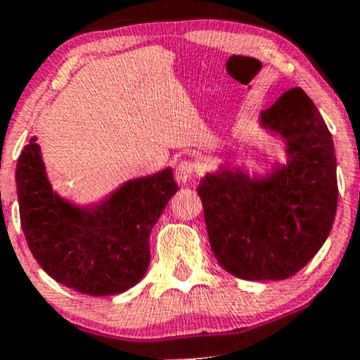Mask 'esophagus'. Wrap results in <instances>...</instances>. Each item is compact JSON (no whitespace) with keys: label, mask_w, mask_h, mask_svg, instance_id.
Here are the masks:
<instances>
[{"label":"esophagus","mask_w":360,"mask_h":360,"mask_svg":"<svg viewBox=\"0 0 360 360\" xmlns=\"http://www.w3.org/2000/svg\"><path fill=\"white\" fill-rule=\"evenodd\" d=\"M194 174H196V164L193 160H183V162L177 164L176 171H174V177L177 181V184L184 186L188 184L189 181L193 179Z\"/></svg>","instance_id":"1"}]
</instances>
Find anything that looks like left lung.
Segmentation results:
<instances>
[{"mask_svg": "<svg viewBox=\"0 0 360 360\" xmlns=\"http://www.w3.org/2000/svg\"><path fill=\"white\" fill-rule=\"evenodd\" d=\"M259 127L281 139L286 164L250 176L226 162L206 172L198 194L223 269L247 281H281L303 269L332 230L337 157L332 134L301 88L264 110Z\"/></svg>", "mask_w": 360, "mask_h": 360, "instance_id": "8db88e82", "label": "left lung"}]
</instances>
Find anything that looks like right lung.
I'll list each match as a JSON object with an SVG mask.
<instances>
[{"label":"right lung","instance_id":"right-lung-1","mask_svg":"<svg viewBox=\"0 0 360 360\" xmlns=\"http://www.w3.org/2000/svg\"><path fill=\"white\" fill-rule=\"evenodd\" d=\"M20 221L40 267L82 295H120L146 276L152 229L177 188L172 169L123 183L98 203L53 191L37 137L16 164Z\"/></svg>","mask_w":360,"mask_h":360}]
</instances>
